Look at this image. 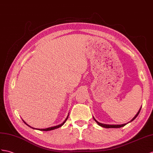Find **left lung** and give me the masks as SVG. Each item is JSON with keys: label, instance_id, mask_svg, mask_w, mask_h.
<instances>
[{"label": "left lung", "instance_id": "obj_1", "mask_svg": "<svg viewBox=\"0 0 153 153\" xmlns=\"http://www.w3.org/2000/svg\"><path fill=\"white\" fill-rule=\"evenodd\" d=\"M141 107L140 108V109L139 110V111H137V113L136 114V115H135L134 117L133 118H132V120L130 121V122H131V121H134L135 120V119L136 118V117L137 116V115H138V114H140V110H141ZM94 120L96 121V123H97L99 126H102V127H104V128H121V127H123V126H125L126 124L127 123H125V124H122V125H107V124H103V123H99V122H98L94 118ZM130 122H128V123H130Z\"/></svg>", "mask_w": 153, "mask_h": 153}]
</instances>
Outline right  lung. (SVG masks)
I'll return each mask as SVG.
<instances>
[{
  "instance_id": "add662e5",
  "label": "right lung",
  "mask_w": 153,
  "mask_h": 153,
  "mask_svg": "<svg viewBox=\"0 0 153 153\" xmlns=\"http://www.w3.org/2000/svg\"><path fill=\"white\" fill-rule=\"evenodd\" d=\"M68 116H69V115H68V117H66V119L65 120V121L62 123V124H60V125H56V126H51V127H49V128H41V129H39V128H33V127H32V126H29L28 124H27L26 123V122H25L24 121H23V122L25 123L27 125H28L29 127H30V128H33V129H36V130H42V131H48V130H54V129H56V128H59V127H61V126L64 125L65 123V121H67V120H68Z\"/></svg>"
}]
</instances>
